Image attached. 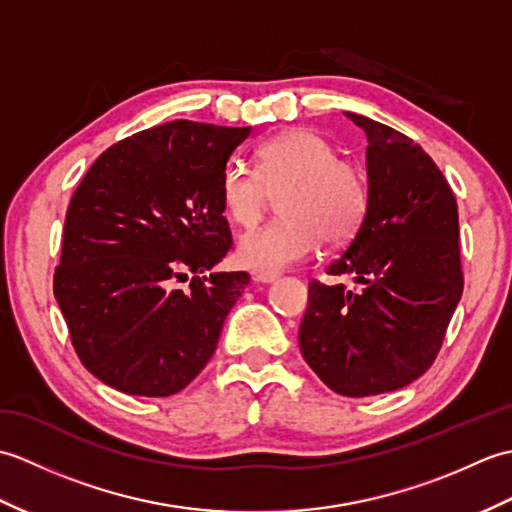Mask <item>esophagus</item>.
<instances>
[{
    "mask_svg": "<svg viewBox=\"0 0 512 512\" xmlns=\"http://www.w3.org/2000/svg\"><path fill=\"white\" fill-rule=\"evenodd\" d=\"M279 279V273H273V270H255L253 281L257 284H273V281Z\"/></svg>",
    "mask_w": 512,
    "mask_h": 512,
    "instance_id": "esophagus-1",
    "label": "esophagus"
}]
</instances>
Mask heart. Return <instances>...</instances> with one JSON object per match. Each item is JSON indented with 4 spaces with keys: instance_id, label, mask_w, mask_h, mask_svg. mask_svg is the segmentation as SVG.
I'll use <instances>...</instances> for the list:
<instances>
[{
    "instance_id": "obj_1",
    "label": "heart",
    "mask_w": 512,
    "mask_h": 512,
    "mask_svg": "<svg viewBox=\"0 0 512 512\" xmlns=\"http://www.w3.org/2000/svg\"><path fill=\"white\" fill-rule=\"evenodd\" d=\"M284 220L246 233L237 244V262L255 270H281L310 257L321 239L341 246L358 233L367 206L369 180L356 162L341 160L321 134L306 127L281 132L257 149V171L228 160L220 180L226 215L255 226L279 195Z\"/></svg>"
}]
</instances>
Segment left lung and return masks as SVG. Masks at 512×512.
Instances as JSON below:
<instances>
[{
	"mask_svg": "<svg viewBox=\"0 0 512 512\" xmlns=\"http://www.w3.org/2000/svg\"><path fill=\"white\" fill-rule=\"evenodd\" d=\"M367 134L369 206L328 275L312 279L299 328L306 363L341 396L405 387L436 361L462 297L458 204L436 162L405 134L345 112Z\"/></svg>",
	"mask_w": 512,
	"mask_h": 512,
	"instance_id": "obj_1",
	"label": "left lung"
}]
</instances>
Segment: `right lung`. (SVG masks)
<instances>
[{"label": "right lung", "mask_w": 512, "mask_h": 512, "mask_svg": "<svg viewBox=\"0 0 512 512\" xmlns=\"http://www.w3.org/2000/svg\"><path fill=\"white\" fill-rule=\"evenodd\" d=\"M248 134L193 121L151 127L105 149L74 191L54 297L76 356L105 385L171 396L213 356L250 281L242 270L206 275L233 244L220 180Z\"/></svg>", "instance_id": "1"}]
</instances>
